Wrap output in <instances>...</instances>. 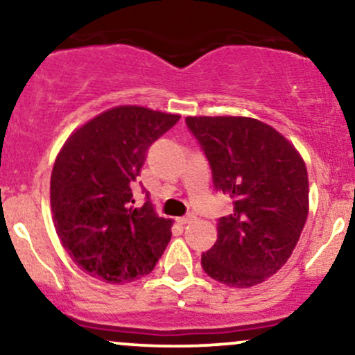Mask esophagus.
Here are the masks:
<instances>
[{
  "label": "esophagus",
  "instance_id": "obj_1",
  "mask_svg": "<svg viewBox=\"0 0 355 355\" xmlns=\"http://www.w3.org/2000/svg\"><path fill=\"white\" fill-rule=\"evenodd\" d=\"M191 220H195L193 215H187V217H180V218H177V222L180 223V225H187V223H190Z\"/></svg>",
  "mask_w": 355,
  "mask_h": 355
}]
</instances>
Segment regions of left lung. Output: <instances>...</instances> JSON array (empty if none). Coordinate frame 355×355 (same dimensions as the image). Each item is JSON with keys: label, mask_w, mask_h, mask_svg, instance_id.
<instances>
[{"label": "left lung", "mask_w": 355, "mask_h": 355, "mask_svg": "<svg viewBox=\"0 0 355 355\" xmlns=\"http://www.w3.org/2000/svg\"><path fill=\"white\" fill-rule=\"evenodd\" d=\"M215 189L234 200L202 254L207 275L229 287L262 284L291 259L309 215L302 155L274 126L248 116H187Z\"/></svg>", "instance_id": "1"}]
</instances>
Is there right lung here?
<instances>
[{
    "instance_id": "obj_1",
    "label": "right lung",
    "mask_w": 355,
    "mask_h": 355,
    "mask_svg": "<svg viewBox=\"0 0 355 355\" xmlns=\"http://www.w3.org/2000/svg\"><path fill=\"white\" fill-rule=\"evenodd\" d=\"M180 115L138 105L100 113L67 138L50 182L51 215L61 245L81 270L126 284L153 270L172 237V218L150 200L135 209L133 185L146 150Z\"/></svg>"
}]
</instances>
